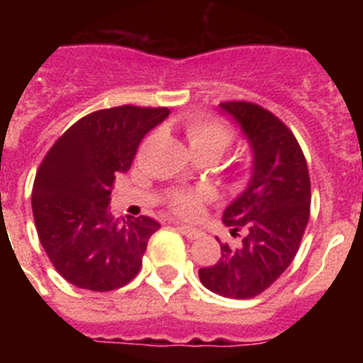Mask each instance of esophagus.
I'll return each mask as SVG.
<instances>
[{
    "label": "esophagus",
    "mask_w": 363,
    "mask_h": 363,
    "mask_svg": "<svg viewBox=\"0 0 363 363\" xmlns=\"http://www.w3.org/2000/svg\"><path fill=\"white\" fill-rule=\"evenodd\" d=\"M178 230L182 234H185V236H187V240H198L201 236L200 230L194 229V227H189V225H178Z\"/></svg>",
    "instance_id": "34e87169"
}]
</instances>
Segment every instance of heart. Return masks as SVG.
<instances>
[{"instance_id": "heart-1", "label": "heart", "mask_w": 363, "mask_h": 363, "mask_svg": "<svg viewBox=\"0 0 363 363\" xmlns=\"http://www.w3.org/2000/svg\"><path fill=\"white\" fill-rule=\"evenodd\" d=\"M189 145L192 152H213L221 156L227 147L233 143V133L221 121L209 118H192L185 125ZM209 196L207 191H176L171 194V209L179 216H194L200 211V205Z\"/></svg>"}]
</instances>
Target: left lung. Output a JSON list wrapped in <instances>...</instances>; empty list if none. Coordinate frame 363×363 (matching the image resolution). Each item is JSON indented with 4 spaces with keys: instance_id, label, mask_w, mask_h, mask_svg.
Here are the masks:
<instances>
[{
    "instance_id": "8db88e82",
    "label": "left lung",
    "mask_w": 363,
    "mask_h": 363,
    "mask_svg": "<svg viewBox=\"0 0 363 363\" xmlns=\"http://www.w3.org/2000/svg\"><path fill=\"white\" fill-rule=\"evenodd\" d=\"M220 111L238 123L252 152L249 184L221 216L243 238L238 247L223 243L220 259L198 277L220 296L245 300L264 293L296 256L309 221V171L296 138L272 112L249 101H225Z\"/></svg>"
}]
</instances>
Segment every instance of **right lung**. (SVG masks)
I'll list each match as a JSON object with an SVG mask.
<instances>
[{
  "label": "right lung",
  "instance_id": "obj_1",
  "mask_svg": "<svg viewBox=\"0 0 363 363\" xmlns=\"http://www.w3.org/2000/svg\"><path fill=\"white\" fill-rule=\"evenodd\" d=\"M169 108L121 105L82 118L47 152L32 187L38 236L56 271L79 289L114 291L142 267L160 223L118 221L108 213L112 184L130 169L140 142Z\"/></svg>",
  "mask_w": 363,
  "mask_h": 363
}]
</instances>
